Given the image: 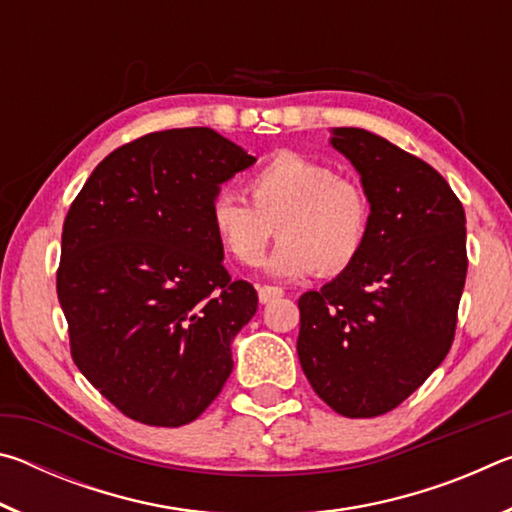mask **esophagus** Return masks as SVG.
<instances>
[{
    "instance_id": "obj_1",
    "label": "esophagus",
    "mask_w": 512,
    "mask_h": 512,
    "mask_svg": "<svg viewBox=\"0 0 512 512\" xmlns=\"http://www.w3.org/2000/svg\"><path fill=\"white\" fill-rule=\"evenodd\" d=\"M257 293H259V302H262V305H268V302H273V300L284 296V291L280 287H268V284L257 287Z\"/></svg>"
}]
</instances>
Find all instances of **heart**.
Segmentation results:
<instances>
[{
    "label": "heart",
    "mask_w": 512,
    "mask_h": 512,
    "mask_svg": "<svg viewBox=\"0 0 512 512\" xmlns=\"http://www.w3.org/2000/svg\"><path fill=\"white\" fill-rule=\"evenodd\" d=\"M246 189H219L210 221L225 250L239 264L262 259L268 241L282 235L266 271L275 277L341 273L357 262L372 228L370 198L359 183L329 164L300 153H277L250 173Z\"/></svg>",
    "instance_id": "1"
}]
</instances>
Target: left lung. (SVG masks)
Masks as SVG:
<instances>
[{"label":"left lung","mask_w":512,"mask_h":512,"mask_svg":"<svg viewBox=\"0 0 512 512\" xmlns=\"http://www.w3.org/2000/svg\"><path fill=\"white\" fill-rule=\"evenodd\" d=\"M329 144L359 171L368 244L320 291L302 293L298 357L311 388L345 418L400 406L452 348L465 287V212L440 173L363 128Z\"/></svg>","instance_id":"left-lung-1"}]
</instances>
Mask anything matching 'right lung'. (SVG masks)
<instances>
[{"label": "right lung", "instance_id": "obj_1", "mask_svg": "<svg viewBox=\"0 0 512 512\" xmlns=\"http://www.w3.org/2000/svg\"><path fill=\"white\" fill-rule=\"evenodd\" d=\"M253 162L212 128L149 133L103 158L69 207L56 291L72 359L131 420L192 422L230 377L257 291L225 271L210 203Z\"/></svg>", "mask_w": 512, "mask_h": 512}]
</instances>
